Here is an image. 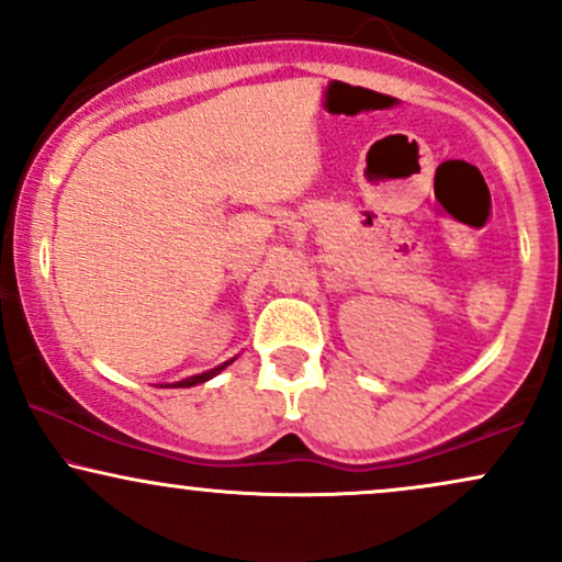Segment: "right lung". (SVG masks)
I'll use <instances>...</instances> for the list:
<instances>
[{
    "label": "right lung",
    "instance_id": "right-lung-1",
    "mask_svg": "<svg viewBox=\"0 0 562 562\" xmlns=\"http://www.w3.org/2000/svg\"><path fill=\"white\" fill-rule=\"evenodd\" d=\"M237 357H232L229 362H224V364H218V367H214V370H205V372H200V375H190V378H184V380H177V383H169V385H160V389H192V385H200V383H205V380H211V378H216L218 372L222 370H227V367L235 362Z\"/></svg>",
    "mask_w": 562,
    "mask_h": 562
}]
</instances>
